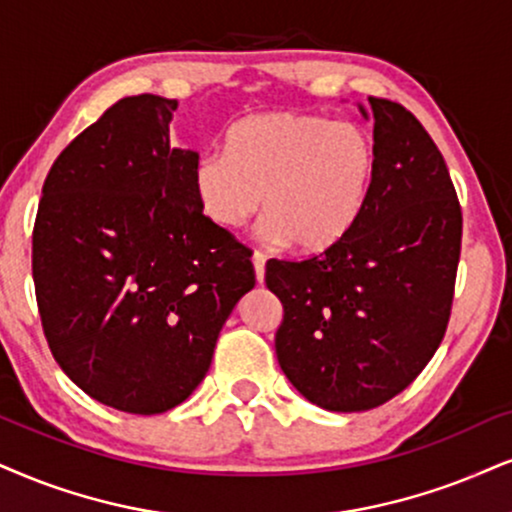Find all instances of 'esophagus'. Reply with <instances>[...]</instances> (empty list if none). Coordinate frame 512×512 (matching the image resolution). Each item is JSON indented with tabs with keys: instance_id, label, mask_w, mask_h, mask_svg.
I'll return each instance as SVG.
<instances>
[{
	"instance_id": "obj_1",
	"label": "esophagus",
	"mask_w": 512,
	"mask_h": 512,
	"mask_svg": "<svg viewBox=\"0 0 512 512\" xmlns=\"http://www.w3.org/2000/svg\"><path fill=\"white\" fill-rule=\"evenodd\" d=\"M251 263H254L256 282H258V285H263V280H266V256H263L261 251H254V256H251Z\"/></svg>"
}]
</instances>
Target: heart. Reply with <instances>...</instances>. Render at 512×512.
Listing matches in <instances>:
<instances>
[{"mask_svg":"<svg viewBox=\"0 0 512 512\" xmlns=\"http://www.w3.org/2000/svg\"><path fill=\"white\" fill-rule=\"evenodd\" d=\"M375 175L377 147L368 128L320 113L275 111L242 118L227 130L225 151L201 154L192 192L218 230H239L261 208L270 242L311 256L349 237Z\"/></svg>","mask_w":512,"mask_h":512,"instance_id":"b5f03b06","label":"heart"}]
</instances>
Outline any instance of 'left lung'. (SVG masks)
Listing matches in <instances>:
<instances>
[{"instance_id":"obj_1","label":"left lung","mask_w":512,"mask_h":512,"mask_svg":"<svg viewBox=\"0 0 512 512\" xmlns=\"http://www.w3.org/2000/svg\"><path fill=\"white\" fill-rule=\"evenodd\" d=\"M368 102L377 175L361 220L320 256L266 266L285 308L277 363L301 396L334 413L382 406L430 363L449 325L463 235L437 144L401 104Z\"/></svg>"}]
</instances>
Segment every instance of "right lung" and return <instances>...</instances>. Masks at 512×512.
I'll use <instances>...</instances> for the list:
<instances>
[{
  "instance_id": "add662e5",
  "label": "right lung",
  "mask_w": 512,
  "mask_h": 512,
  "mask_svg": "<svg viewBox=\"0 0 512 512\" xmlns=\"http://www.w3.org/2000/svg\"><path fill=\"white\" fill-rule=\"evenodd\" d=\"M175 99L116 102L61 151L33 230L37 308L56 363L123 413L156 415L199 387L251 251L199 211V154L170 147Z\"/></svg>"
}]
</instances>
